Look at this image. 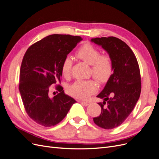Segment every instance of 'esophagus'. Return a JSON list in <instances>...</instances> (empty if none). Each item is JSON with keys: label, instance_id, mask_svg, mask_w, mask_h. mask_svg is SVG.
Wrapping results in <instances>:
<instances>
[{"label": "esophagus", "instance_id": "obj_1", "mask_svg": "<svg viewBox=\"0 0 159 159\" xmlns=\"http://www.w3.org/2000/svg\"><path fill=\"white\" fill-rule=\"evenodd\" d=\"M81 103H82L83 104H84L85 105L87 106V105H88L91 103V102L90 101H81Z\"/></svg>", "mask_w": 159, "mask_h": 159}]
</instances>
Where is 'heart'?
I'll return each instance as SVG.
<instances>
[{
    "instance_id": "1",
    "label": "heart",
    "mask_w": 159,
    "mask_h": 159,
    "mask_svg": "<svg viewBox=\"0 0 159 159\" xmlns=\"http://www.w3.org/2000/svg\"><path fill=\"white\" fill-rule=\"evenodd\" d=\"M75 56L91 65L93 77L100 83H105L113 73L112 58L109 54H100V51L89 44H85L76 51ZM73 61L70 56L66 57L61 64V73L66 78L71 75ZM98 84L93 80H79L70 86L68 91L73 97L85 99L97 91Z\"/></svg>"
}]
</instances>
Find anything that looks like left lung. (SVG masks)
Segmentation results:
<instances>
[{
  "label": "left lung",
  "instance_id": "8db88e82",
  "mask_svg": "<svg viewBox=\"0 0 159 159\" xmlns=\"http://www.w3.org/2000/svg\"><path fill=\"white\" fill-rule=\"evenodd\" d=\"M91 41L102 46L113 61V74L97 96L103 99V103H98L102 113L93 118L98 126L112 129L125 121L140 97V70L133 52L121 40L109 36L92 38Z\"/></svg>",
  "mask_w": 159,
  "mask_h": 159
}]
</instances>
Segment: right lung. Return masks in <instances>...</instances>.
Wrapping results in <instances>:
<instances>
[{
	"label": "right lung",
	"mask_w": 159,
	"mask_h": 159,
	"mask_svg": "<svg viewBox=\"0 0 159 159\" xmlns=\"http://www.w3.org/2000/svg\"><path fill=\"white\" fill-rule=\"evenodd\" d=\"M81 40L77 36L50 35L30 46L24 56L19 91L28 116L40 125H56L76 103L60 85L54 97L48 93L51 85L61 81L63 60Z\"/></svg>",
	"instance_id": "right-lung-1"
}]
</instances>
